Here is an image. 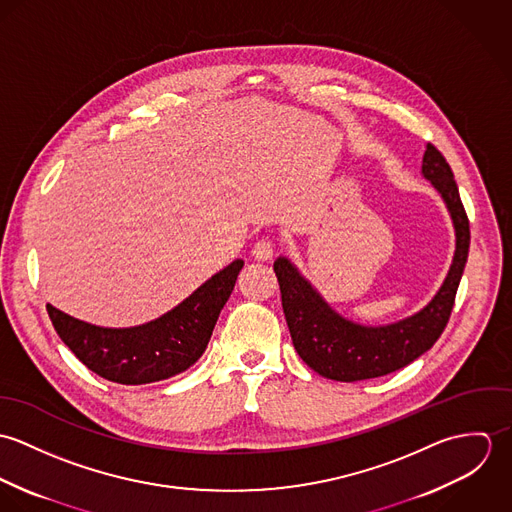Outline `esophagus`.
I'll list each match as a JSON object with an SVG mask.
<instances>
[{"mask_svg":"<svg viewBox=\"0 0 512 512\" xmlns=\"http://www.w3.org/2000/svg\"><path fill=\"white\" fill-rule=\"evenodd\" d=\"M272 254H274V242L272 240H268V238H262V240H258L256 244H254V248H252V256L256 258V260H268V258H272Z\"/></svg>","mask_w":512,"mask_h":512,"instance_id":"1","label":"esophagus"}]
</instances>
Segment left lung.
Listing matches in <instances>:
<instances>
[{
	"label": "left lung",
	"mask_w": 512,
	"mask_h": 512,
	"mask_svg": "<svg viewBox=\"0 0 512 512\" xmlns=\"http://www.w3.org/2000/svg\"><path fill=\"white\" fill-rule=\"evenodd\" d=\"M422 171L441 193L451 213L457 244L441 290L414 317L386 327L351 323L337 315L286 258L274 262L293 347L305 365L325 378L355 382L404 368L434 347L449 321L469 254V219L451 167L438 147L428 144Z\"/></svg>",
	"instance_id": "left-lung-1"
}]
</instances>
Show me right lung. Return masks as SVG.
Listing matches in <instances>:
<instances>
[{
    "label": "right lung",
    "mask_w": 512,
    "mask_h": 512,
    "mask_svg": "<svg viewBox=\"0 0 512 512\" xmlns=\"http://www.w3.org/2000/svg\"><path fill=\"white\" fill-rule=\"evenodd\" d=\"M244 262L234 260L163 317L132 329H104L47 305L49 317L74 357L118 384H147L197 363L213 335L220 309Z\"/></svg>",
    "instance_id": "right-lung-1"
}]
</instances>
